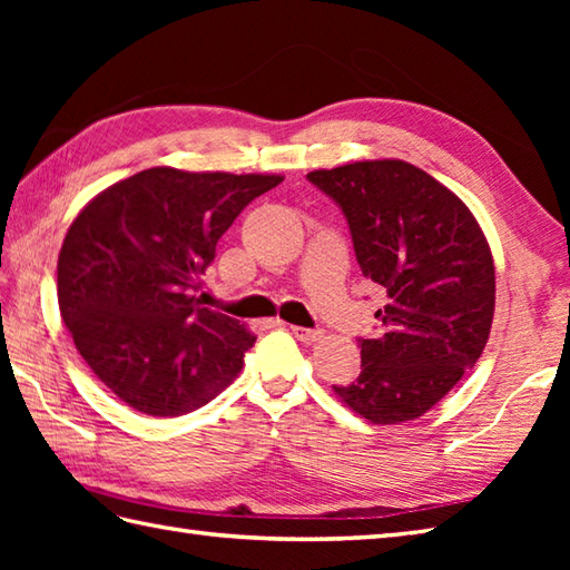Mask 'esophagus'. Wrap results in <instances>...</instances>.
Masks as SVG:
<instances>
[{
    "mask_svg": "<svg viewBox=\"0 0 570 570\" xmlns=\"http://www.w3.org/2000/svg\"><path fill=\"white\" fill-rule=\"evenodd\" d=\"M292 333H294V337L296 341H301V343H316V341H321L323 337V331H313V328H301V325H292Z\"/></svg>",
    "mask_w": 570,
    "mask_h": 570,
    "instance_id": "1",
    "label": "esophagus"
}]
</instances>
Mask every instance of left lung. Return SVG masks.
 Instances as JSON below:
<instances>
[{"label": "left lung", "instance_id": "left-lung-1", "mask_svg": "<svg viewBox=\"0 0 570 570\" xmlns=\"http://www.w3.org/2000/svg\"><path fill=\"white\" fill-rule=\"evenodd\" d=\"M343 210L362 274L384 288L355 382L333 386L372 423L426 414L475 367L494 316V264L468 205L399 159L311 171Z\"/></svg>", "mask_w": 570, "mask_h": 570}]
</instances>
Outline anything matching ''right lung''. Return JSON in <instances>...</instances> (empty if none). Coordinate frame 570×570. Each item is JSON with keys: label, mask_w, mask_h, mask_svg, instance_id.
<instances>
[{"label": "right lung", "mask_w": 570, "mask_h": 570, "mask_svg": "<svg viewBox=\"0 0 570 570\" xmlns=\"http://www.w3.org/2000/svg\"><path fill=\"white\" fill-rule=\"evenodd\" d=\"M282 180L156 166L102 190L72 220L58 254L60 316L125 404L180 416L237 377L257 337L200 306L196 292L217 239Z\"/></svg>", "instance_id": "right-lung-1"}]
</instances>
